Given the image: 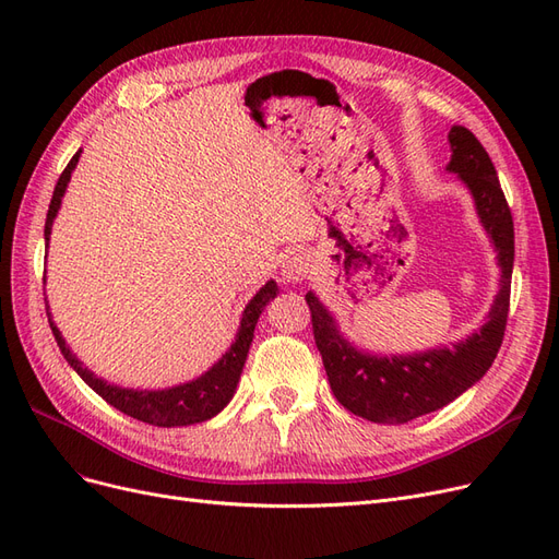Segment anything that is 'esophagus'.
Segmentation results:
<instances>
[{"label":"esophagus","mask_w":559,"mask_h":559,"mask_svg":"<svg viewBox=\"0 0 559 559\" xmlns=\"http://www.w3.org/2000/svg\"><path fill=\"white\" fill-rule=\"evenodd\" d=\"M312 275V261L308 253H292L286 257V261L282 263V280L284 282H302Z\"/></svg>","instance_id":"34e87169"}]
</instances>
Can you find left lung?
I'll return each instance as SVG.
<instances>
[{
	"label": "left lung",
	"mask_w": 559,
	"mask_h": 559,
	"mask_svg": "<svg viewBox=\"0 0 559 559\" xmlns=\"http://www.w3.org/2000/svg\"><path fill=\"white\" fill-rule=\"evenodd\" d=\"M452 158L448 170L460 175L476 200L485 230L497 247L501 265V289L495 298L487 324L452 349H429L408 357H370L354 349L337 333L335 321L319 298L308 292L314 343L324 361L331 392L337 403L370 421H411L443 408L476 384L497 359L511 306V275L515 257V233L511 207L506 202L492 158L464 126H452Z\"/></svg>",
	"instance_id": "obj_1"
}]
</instances>
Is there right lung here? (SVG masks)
Segmentation results:
<instances>
[{
	"mask_svg": "<svg viewBox=\"0 0 559 559\" xmlns=\"http://www.w3.org/2000/svg\"><path fill=\"white\" fill-rule=\"evenodd\" d=\"M79 156H81V151H76L72 160L67 163V167L56 183L53 198H50L46 226H44L46 247H48L50 226H53V218L60 210L67 181H70V177H72V170L79 163ZM275 296H277V284L270 280L263 289L249 300V306L245 308V314L240 321L238 337H235V343L230 345V349L224 354V357L218 359L207 370V373L200 376L198 380L177 384L173 389H158V392H138V389H123L116 384H107L105 380L93 376L88 368H83V364L74 357L70 347L64 345L58 326L53 324V319H50L48 306H46V314H48L50 331H53L56 343L62 352V357L67 359V364L76 370L81 380L86 382L93 392H97L109 405H114L116 411H121L134 419L146 421V425H154V427H186V425H198V421H205L226 408V403L233 399L235 386H238L242 366L247 361V352H249L251 337H253V326H257L263 308Z\"/></svg>",
	"mask_w": 559,
	"mask_h": 559,
	"instance_id": "obj_1",
	"label": "right lung"
}]
</instances>
